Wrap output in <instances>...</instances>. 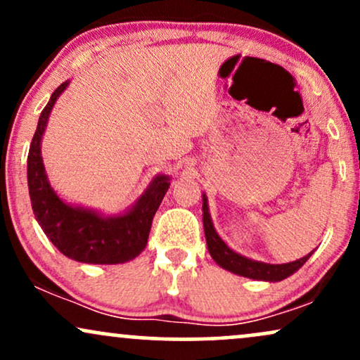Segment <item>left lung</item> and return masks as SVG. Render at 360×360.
I'll return each mask as SVG.
<instances>
[{
	"instance_id": "left-lung-1",
	"label": "left lung",
	"mask_w": 360,
	"mask_h": 360,
	"mask_svg": "<svg viewBox=\"0 0 360 360\" xmlns=\"http://www.w3.org/2000/svg\"><path fill=\"white\" fill-rule=\"evenodd\" d=\"M203 226H205V237H206V245H208L210 254L214 259V262L218 266H221L223 269L235 272V274L243 276V278H252V279H260V281H283L288 276H291L292 272H296L303 266L304 262L309 259V255H304L295 262L288 264H264L257 262V260H250L247 257H242L240 254L233 252L232 249L226 247V243L218 237V233L214 232L212 218L208 213V203H206V196L203 194Z\"/></svg>"
}]
</instances>
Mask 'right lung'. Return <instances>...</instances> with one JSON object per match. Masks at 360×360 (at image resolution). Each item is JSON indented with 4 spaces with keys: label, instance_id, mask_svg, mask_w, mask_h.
I'll use <instances>...</instances> for the list:
<instances>
[{
    "label": "right lung",
    "instance_id": "add662e5",
    "mask_svg": "<svg viewBox=\"0 0 360 360\" xmlns=\"http://www.w3.org/2000/svg\"><path fill=\"white\" fill-rule=\"evenodd\" d=\"M68 81L52 93L42 110L28 150V191L32 210L44 233L69 259L86 264H122L146 249L152 220L169 188V177L159 176L130 212L117 218H101L88 210L72 208L52 191L40 157V140L49 115Z\"/></svg>",
    "mask_w": 360,
    "mask_h": 360
}]
</instances>
